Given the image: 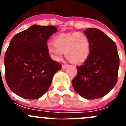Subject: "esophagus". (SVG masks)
<instances>
[{
    "mask_svg": "<svg viewBox=\"0 0 126 126\" xmlns=\"http://www.w3.org/2000/svg\"><path fill=\"white\" fill-rule=\"evenodd\" d=\"M67 67H68V65H62V69L63 70H65V69H66Z\"/></svg>",
    "mask_w": 126,
    "mask_h": 126,
    "instance_id": "1",
    "label": "esophagus"
}]
</instances>
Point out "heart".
<instances>
[{"label":"heart","mask_w":126,"mask_h":126,"mask_svg":"<svg viewBox=\"0 0 126 126\" xmlns=\"http://www.w3.org/2000/svg\"><path fill=\"white\" fill-rule=\"evenodd\" d=\"M53 43L47 45V50L53 61H61L65 55L71 62L80 64L87 59L90 53L89 38L82 32L62 33L55 36Z\"/></svg>","instance_id":"heart-1"}]
</instances>
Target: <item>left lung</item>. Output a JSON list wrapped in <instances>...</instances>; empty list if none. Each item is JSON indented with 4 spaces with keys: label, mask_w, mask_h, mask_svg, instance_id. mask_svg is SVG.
<instances>
[{
    "label": "left lung",
    "mask_w": 126,
    "mask_h": 126,
    "mask_svg": "<svg viewBox=\"0 0 126 126\" xmlns=\"http://www.w3.org/2000/svg\"><path fill=\"white\" fill-rule=\"evenodd\" d=\"M90 42V53L72 81L74 90L88 100L105 96L117 81L119 57L115 42L96 28L84 31Z\"/></svg>",
    "instance_id": "left-lung-1"
}]
</instances>
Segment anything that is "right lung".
I'll return each mask as SVG.
<instances>
[{
  "instance_id": "add662e5",
  "label": "right lung",
  "mask_w": 126,
  "mask_h": 126,
  "mask_svg": "<svg viewBox=\"0 0 126 126\" xmlns=\"http://www.w3.org/2000/svg\"><path fill=\"white\" fill-rule=\"evenodd\" d=\"M57 32L53 26L34 24L11 40L4 57L5 76L17 96L28 100L40 98L61 69V64L53 61L47 50L48 40Z\"/></svg>"
}]
</instances>
